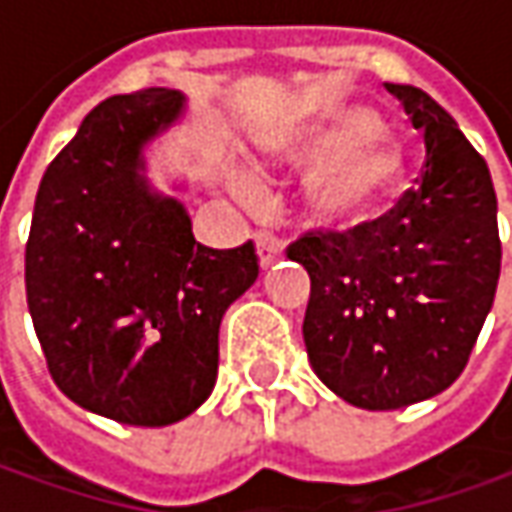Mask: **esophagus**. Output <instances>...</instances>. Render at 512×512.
<instances>
[{
  "instance_id": "34e87169",
  "label": "esophagus",
  "mask_w": 512,
  "mask_h": 512,
  "mask_svg": "<svg viewBox=\"0 0 512 512\" xmlns=\"http://www.w3.org/2000/svg\"><path fill=\"white\" fill-rule=\"evenodd\" d=\"M255 240H257V255H260V263H263V266H272L274 260L283 255V238H277L274 232L260 229Z\"/></svg>"
}]
</instances>
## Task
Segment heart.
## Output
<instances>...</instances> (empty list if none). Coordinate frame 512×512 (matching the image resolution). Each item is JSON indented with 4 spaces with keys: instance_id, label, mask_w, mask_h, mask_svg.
I'll list each match as a JSON object with an SVG mask.
<instances>
[{
    "instance_id": "b5f03b06",
    "label": "heart",
    "mask_w": 512,
    "mask_h": 512,
    "mask_svg": "<svg viewBox=\"0 0 512 512\" xmlns=\"http://www.w3.org/2000/svg\"><path fill=\"white\" fill-rule=\"evenodd\" d=\"M379 118L365 107H348L294 135L283 158L311 164L326 158L309 178V203L328 221L368 215L397 184L399 152L377 144Z\"/></svg>"
}]
</instances>
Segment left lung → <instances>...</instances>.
Returning a JSON list of instances; mask_svg holds the SVG:
<instances>
[{"label": "left lung", "mask_w": 512, "mask_h": 512, "mask_svg": "<svg viewBox=\"0 0 512 512\" xmlns=\"http://www.w3.org/2000/svg\"><path fill=\"white\" fill-rule=\"evenodd\" d=\"M425 135V164L385 215L311 229L286 257L311 277L303 340L314 374L345 402L394 411L465 371L502 269L487 161L425 90L385 84Z\"/></svg>", "instance_id": "obj_1"}]
</instances>
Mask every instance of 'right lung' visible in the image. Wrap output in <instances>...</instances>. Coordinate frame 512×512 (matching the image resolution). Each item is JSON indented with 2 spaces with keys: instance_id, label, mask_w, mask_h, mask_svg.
Instances as JSON below:
<instances>
[{
  "instance_id": "1",
  "label": "right lung",
  "mask_w": 512,
  "mask_h": 512,
  "mask_svg": "<svg viewBox=\"0 0 512 512\" xmlns=\"http://www.w3.org/2000/svg\"><path fill=\"white\" fill-rule=\"evenodd\" d=\"M184 96L147 87L93 107L42 175L25 246L27 309L64 397L121 425L189 416L218 379L223 311L257 280L255 243L209 249L152 195L141 150Z\"/></svg>"
}]
</instances>
